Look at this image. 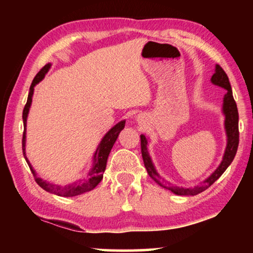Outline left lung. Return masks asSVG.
<instances>
[{
	"label": "left lung",
	"instance_id": "obj_1",
	"mask_svg": "<svg viewBox=\"0 0 253 253\" xmlns=\"http://www.w3.org/2000/svg\"><path fill=\"white\" fill-rule=\"evenodd\" d=\"M211 81L216 85L226 89V93L224 95L223 99V113L225 115V130L226 135H228V145H226V149L219 168L216 169L211 176L205 179L200 185L195 186L193 188H183L173 186L172 184L169 182H165L158 173L156 172L155 168H154L151 157L147 151V139L144 135H140V149H142V156L144 161V165L147 169V173L154 181L157 184H160L162 187L166 188V190L172 191L173 193L177 195H196L201 193L209 188L212 184L219 178L224 170L228 169V166L232 163L233 158L237 154L238 146H239V113L237 108V104L232 95V89H231V84L228 78V75L225 71L222 69L220 65H216L215 67V74L212 76Z\"/></svg>",
	"mask_w": 253,
	"mask_h": 253
}]
</instances>
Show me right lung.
Returning a JSON list of instances; mask_svg holds the SVG:
<instances>
[{
    "mask_svg": "<svg viewBox=\"0 0 253 253\" xmlns=\"http://www.w3.org/2000/svg\"><path fill=\"white\" fill-rule=\"evenodd\" d=\"M50 66H51L50 63H48V65H45L43 68H42V69L38 72L37 76L34 77L32 84H31V85H30L28 100H27V104H25V106H24L23 114H22L23 125H24V131H23V137H22L23 156L25 158V161H27V163H28L30 169H31L34 179H36L38 185L43 188L44 191L49 192V193H53V194L59 195V196H63V198H71V196L80 195L83 193H85V192L93 190V188H95L98 184L100 183V181L102 179V175H104V172L106 169L107 158H108L111 148H113L115 142H116L118 134L124 129V127H125V122L123 121L121 123H118L117 125L111 128V129L105 135L104 138L101 139L99 146H98L97 151L95 153V157H93L92 169L90 172H89L88 176L85 178L81 179V181L62 186V185H57V184L46 182V181H44V179H42L41 177L37 176L36 170L32 169L31 164H30V162L27 158V155H25V126H27V117L29 114L30 106H31V102H32V95H33V90H34V85H36L38 83H40V81L43 79L44 75L50 69Z\"/></svg>",
    "mask_w": 253,
    "mask_h": 253,
    "instance_id": "1",
    "label": "right lung"
}]
</instances>
